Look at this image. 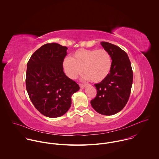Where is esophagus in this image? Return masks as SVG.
Listing matches in <instances>:
<instances>
[{"instance_id":"obj_1","label":"esophagus","mask_w":159,"mask_h":159,"mask_svg":"<svg viewBox=\"0 0 159 159\" xmlns=\"http://www.w3.org/2000/svg\"><path fill=\"white\" fill-rule=\"evenodd\" d=\"M80 88H81V89H84V88H86V85L83 84H80Z\"/></svg>"}]
</instances>
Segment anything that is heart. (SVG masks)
Here are the masks:
<instances>
[{
	"instance_id": "obj_1",
	"label": "heart",
	"mask_w": 159,
	"mask_h": 159,
	"mask_svg": "<svg viewBox=\"0 0 159 159\" xmlns=\"http://www.w3.org/2000/svg\"><path fill=\"white\" fill-rule=\"evenodd\" d=\"M63 66L66 75L70 79L76 78L83 70V80H91L93 82L100 83L109 75L112 61L110 54L105 49H80L71 57H66Z\"/></svg>"
}]
</instances>
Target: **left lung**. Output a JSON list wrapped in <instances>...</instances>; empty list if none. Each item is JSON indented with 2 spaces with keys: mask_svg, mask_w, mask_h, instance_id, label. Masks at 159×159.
<instances>
[{
  "mask_svg": "<svg viewBox=\"0 0 159 159\" xmlns=\"http://www.w3.org/2000/svg\"><path fill=\"white\" fill-rule=\"evenodd\" d=\"M101 45L110 54L112 66L107 77L94 85L97 96L91 104L97 113L110 116L121 111L127 104L133 83V71L124 51L110 43L103 42Z\"/></svg>",
  "mask_w": 159,
  "mask_h": 159,
  "instance_id": "obj_1",
  "label": "left lung"
}]
</instances>
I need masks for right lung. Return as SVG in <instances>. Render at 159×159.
Returning <instances> with one entry per match:
<instances>
[{
  "label": "right lung",
  "mask_w": 159,
  "mask_h": 159,
  "mask_svg": "<svg viewBox=\"0 0 159 159\" xmlns=\"http://www.w3.org/2000/svg\"><path fill=\"white\" fill-rule=\"evenodd\" d=\"M67 48L47 43L38 49L27 62L25 85L35 108L48 117H60L67 112L72 95L79 85L63 71Z\"/></svg>",
  "instance_id": "1"
}]
</instances>
